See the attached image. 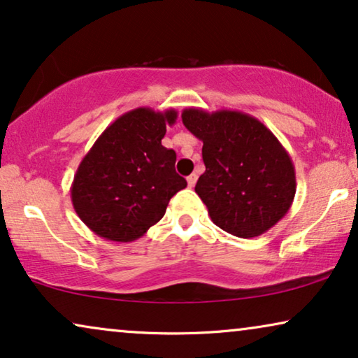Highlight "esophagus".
I'll return each instance as SVG.
<instances>
[{"label":"esophagus","mask_w":358,"mask_h":358,"mask_svg":"<svg viewBox=\"0 0 358 358\" xmlns=\"http://www.w3.org/2000/svg\"><path fill=\"white\" fill-rule=\"evenodd\" d=\"M195 182H197V174L194 173V174H190L189 178H187V185H189V187H194Z\"/></svg>","instance_id":"obj_1"}]
</instances>
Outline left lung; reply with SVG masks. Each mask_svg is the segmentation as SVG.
Returning a JSON list of instances; mask_svg holds the SVG:
<instances>
[{"label": "left lung", "mask_w": 358, "mask_h": 358, "mask_svg": "<svg viewBox=\"0 0 358 358\" xmlns=\"http://www.w3.org/2000/svg\"><path fill=\"white\" fill-rule=\"evenodd\" d=\"M182 124L203 141L205 173L195 192L217 227L254 238L285 217L296 192L295 166L261 120L239 110L190 107Z\"/></svg>", "instance_id": "8db88e82"}]
</instances>
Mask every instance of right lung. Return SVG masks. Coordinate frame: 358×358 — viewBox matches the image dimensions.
Listing matches in <instances>:
<instances>
[{
	"instance_id": "add662e5",
	"label": "right lung",
	"mask_w": 358,
	"mask_h": 358,
	"mask_svg": "<svg viewBox=\"0 0 358 358\" xmlns=\"http://www.w3.org/2000/svg\"><path fill=\"white\" fill-rule=\"evenodd\" d=\"M174 109L138 107L102 131L78 166L71 202L81 222L115 243L138 239L164 217L169 200L187 182L176 173V151L161 145Z\"/></svg>"
}]
</instances>
